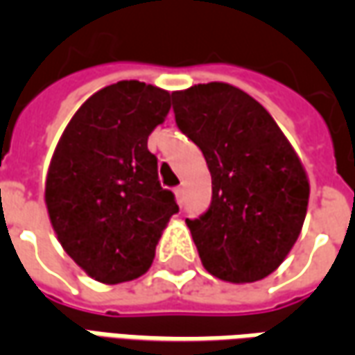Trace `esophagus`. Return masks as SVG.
I'll use <instances>...</instances> for the list:
<instances>
[{"mask_svg":"<svg viewBox=\"0 0 355 355\" xmlns=\"http://www.w3.org/2000/svg\"><path fill=\"white\" fill-rule=\"evenodd\" d=\"M175 200H177L178 205H182L184 203V190L178 186V188H175Z\"/></svg>","mask_w":355,"mask_h":355,"instance_id":"obj_1","label":"esophagus"}]
</instances>
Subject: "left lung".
<instances>
[{"mask_svg":"<svg viewBox=\"0 0 355 355\" xmlns=\"http://www.w3.org/2000/svg\"><path fill=\"white\" fill-rule=\"evenodd\" d=\"M173 110L211 171L207 213L186 218L203 266L230 283L264 279L304 224L310 182L300 157L261 102L230 83L175 91Z\"/></svg>","mask_w":355,"mask_h":355,"instance_id":"8db88e82","label":"left lung"}]
</instances>
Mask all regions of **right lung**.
<instances>
[{"mask_svg": "<svg viewBox=\"0 0 355 355\" xmlns=\"http://www.w3.org/2000/svg\"><path fill=\"white\" fill-rule=\"evenodd\" d=\"M171 94L142 81L96 91L66 125L45 180V205L60 245L106 285L146 274L178 205L157 178L148 137L165 121Z\"/></svg>", "mask_w": 355, "mask_h": 355, "instance_id": "right-lung-1", "label": "right lung"}]
</instances>
